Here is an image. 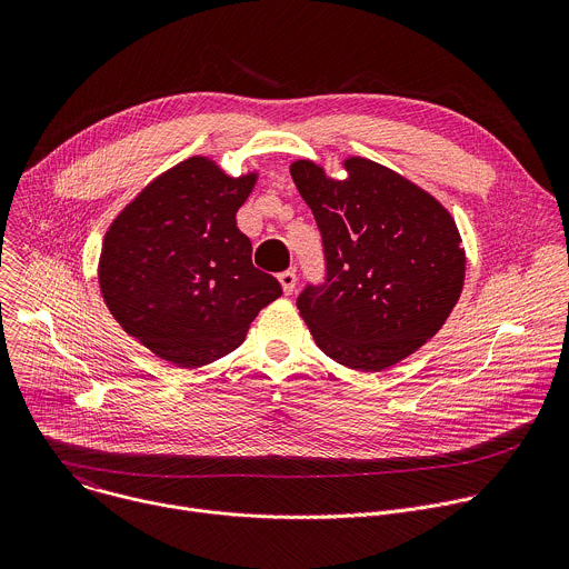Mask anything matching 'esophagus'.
Wrapping results in <instances>:
<instances>
[{
	"label": "esophagus",
	"instance_id": "esophagus-1",
	"mask_svg": "<svg viewBox=\"0 0 569 569\" xmlns=\"http://www.w3.org/2000/svg\"><path fill=\"white\" fill-rule=\"evenodd\" d=\"M279 283H281V288H283L286 295H292V292H295V286H297V274H295L292 270H286V272L279 274Z\"/></svg>",
	"mask_w": 569,
	"mask_h": 569
}]
</instances>
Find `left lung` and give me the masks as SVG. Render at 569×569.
<instances>
[{"mask_svg":"<svg viewBox=\"0 0 569 569\" xmlns=\"http://www.w3.org/2000/svg\"><path fill=\"white\" fill-rule=\"evenodd\" d=\"M333 180L310 159L290 176L321 231L327 279L297 299L315 345L356 371H382L421 349L459 301L466 254L448 209L365 157Z\"/></svg>","mask_w":569,"mask_h":569,"instance_id":"obj_1","label":"left lung"}]
</instances>
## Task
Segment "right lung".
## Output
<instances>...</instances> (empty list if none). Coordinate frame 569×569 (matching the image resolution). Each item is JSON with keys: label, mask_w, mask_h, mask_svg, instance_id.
I'll list each match as a JSON object with an SVG mask.
<instances>
[{"label": "right lung", "mask_w": 569, "mask_h": 569, "mask_svg": "<svg viewBox=\"0 0 569 569\" xmlns=\"http://www.w3.org/2000/svg\"><path fill=\"white\" fill-rule=\"evenodd\" d=\"M257 178H229L196 154L154 178L110 224L101 295L121 329L157 358L209 365L238 349L259 310L281 297L236 227Z\"/></svg>", "instance_id": "right-lung-1"}]
</instances>
